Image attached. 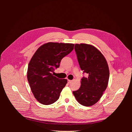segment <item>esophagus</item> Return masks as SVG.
<instances>
[{
  "label": "esophagus",
  "instance_id": "34e87169",
  "mask_svg": "<svg viewBox=\"0 0 132 132\" xmlns=\"http://www.w3.org/2000/svg\"><path fill=\"white\" fill-rule=\"evenodd\" d=\"M68 83L69 84H70V83H71V82H72V80H68Z\"/></svg>",
  "mask_w": 132,
  "mask_h": 132
}]
</instances>
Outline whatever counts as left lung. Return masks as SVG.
Wrapping results in <instances>:
<instances>
[{"instance_id":"obj_1","label":"left lung","mask_w":132,"mask_h":132,"mask_svg":"<svg viewBox=\"0 0 132 132\" xmlns=\"http://www.w3.org/2000/svg\"><path fill=\"white\" fill-rule=\"evenodd\" d=\"M80 67L87 77L81 79L80 88L73 92L77 101L85 106L95 105L101 98L109 82L110 71L106 60L96 48L86 43L75 44Z\"/></svg>"}]
</instances>
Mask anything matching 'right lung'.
Returning a JSON list of instances; mask_svg holds the SVG:
<instances>
[{"instance_id": "add662e5", "label": "right lung", "mask_w": 132, "mask_h": 132, "mask_svg": "<svg viewBox=\"0 0 132 132\" xmlns=\"http://www.w3.org/2000/svg\"><path fill=\"white\" fill-rule=\"evenodd\" d=\"M74 46L73 43L48 42L39 47L31 58L27 77L32 93L39 103L48 105L58 100L67 80L58 79L52 73Z\"/></svg>"}]
</instances>
